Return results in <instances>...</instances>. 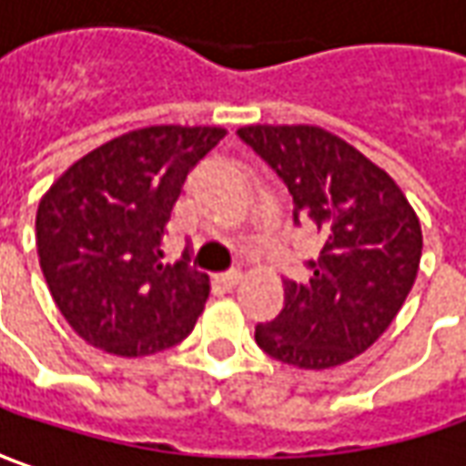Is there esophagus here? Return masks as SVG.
Returning <instances> with one entry per match:
<instances>
[{
    "mask_svg": "<svg viewBox=\"0 0 466 466\" xmlns=\"http://www.w3.org/2000/svg\"><path fill=\"white\" fill-rule=\"evenodd\" d=\"M239 281H242V273H239V270H227V273L218 276V283H221L224 289H234Z\"/></svg>",
    "mask_w": 466,
    "mask_h": 466,
    "instance_id": "1",
    "label": "esophagus"
}]
</instances>
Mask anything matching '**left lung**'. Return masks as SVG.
I'll use <instances>...</instances> for the list:
<instances>
[{"mask_svg":"<svg viewBox=\"0 0 466 466\" xmlns=\"http://www.w3.org/2000/svg\"><path fill=\"white\" fill-rule=\"evenodd\" d=\"M237 137L294 198L322 249L307 281H283V309L255 328L270 359L329 369L356 359L392 325L418 276L423 234L392 177L317 126H245Z\"/></svg>","mask_w":466,"mask_h":466,"instance_id":"obj_1","label":"left lung"}]
</instances>
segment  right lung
<instances>
[{
	"mask_svg": "<svg viewBox=\"0 0 466 466\" xmlns=\"http://www.w3.org/2000/svg\"><path fill=\"white\" fill-rule=\"evenodd\" d=\"M227 137L217 126H149L74 162L41 198V270L74 332L113 356H152L190 335L208 276L187 249L162 263L185 180Z\"/></svg>",
	"mask_w": 466,
	"mask_h": 466,
	"instance_id": "1",
	"label": "right lung"
}]
</instances>
